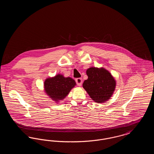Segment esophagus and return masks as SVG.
I'll list each match as a JSON object with an SVG mask.
<instances>
[{
  "instance_id": "obj_1",
  "label": "esophagus",
  "mask_w": 154,
  "mask_h": 154,
  "mask_svg": "<svg viewBox=\"0 0 154 154\" xmlns=\"http://www.w3.org/2000/svg\"><path fill=\"white\" fill-rule=\"evenodd\" d=\"M75 82L77 83V84L79 85V86H81V84H82V79L81 78H77L75 79Z\"/></svg>"
}]
</instances>
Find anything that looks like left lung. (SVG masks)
Returning <instances> with one entry per match:
<instances>
[{"mask_svg":"<svg viewBox=\"0 0 154 154\" xmlns=\"http://www.w3.org/2000/svg\"><path fill=\"white\" fill-rule=\"evenodd\" d=\"M88 78L82 87L95 102L103 103L109 100L115 90L116 82L110 72L104 68L92 67L87 69Z\"/></svg>","mask_w":154,"mask_h":154,"instance_id":"obj_1","label":"left lung"}]
</instances>
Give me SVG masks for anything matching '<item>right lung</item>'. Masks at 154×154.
I'll return each instance as SVG.
<instances>
[{"instance_id": "obj_1", "label": "right lung", "mask_w": 154, "mask_h": 154, "mask_svg": "<svg viewBox=\"0 0 154 154\" xmlns=\"http://www.w3.org/2000/svg\"><path fill=\"white\" fill-rule=\"evenodd\" d=\"M76 83L70 77H65L58 74L52 78H48L44 81L46 94L56 102L65 99Z\"/></svg>"}]
</instances>
